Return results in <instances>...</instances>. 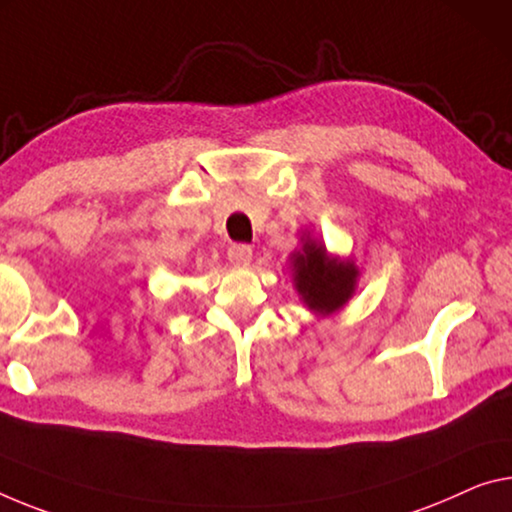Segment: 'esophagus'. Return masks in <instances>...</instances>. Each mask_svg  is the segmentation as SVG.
I'll return each mask as SVG.
<instances>
[{
    "label": "esophagus",
    "mask_w": 512,
    "mask_h": 512,
    "mask_svg": "<svg viewBox=\"0 0 512 512\" xmlns=\"http://www.w3.org/2000/svg\"><path fill=\"white\" fill-rule=\"evenodd\" d=\"M229 261L233 265H249V261H251V247L249 245H233L229 249Z\"/></svg>",
    "instance_id": "esophagus-1"
}]
</instances>
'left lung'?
Instances as JSON below:
<instances>
[{
    "label": "left lung",
    "mask_w": 512,
    "mask_h": 512,
    "mask_svg": "<svg viewBox=\"0 0 512 512\" xmlns=\"http://www.w3.org/2000/svg\"><path fill=\"white\" fill-rule=\"evenodd\" d=\"M302 249H297L290 265H293L295 288L302 302L318 316H329L343 309L355 293L359 270L355 263L341 261L327 254L322 242L302 238Z\"/></svg>",
    "instance_id": "8db88e82"
}]
</instances>
